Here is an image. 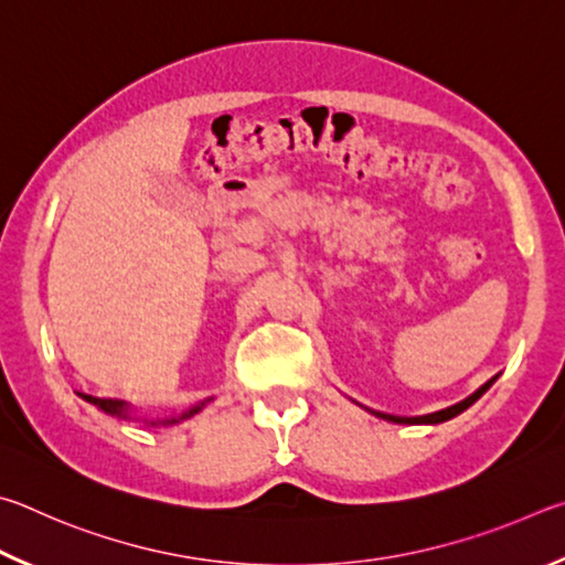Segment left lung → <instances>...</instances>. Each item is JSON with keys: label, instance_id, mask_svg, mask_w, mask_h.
<instances>
[{"label": "left lung", "instance_id": "obj_1", "mask_svg": "<svg viewBox=\"0 0 565 565\" xmlns=\"http://www.w3.org/2000/svg\"><path fill=\"white\" fill-rule=\"evenodd\" d=\"M493 382H497V377L489 380L487 384H483V387H479L477 392L471 394V397H467V399L459 402V404H454V407H447V409L434 412V414H424V417H394V414H382V412H374V417L387 419V422H394V424H439V422H447V419H451V417H457V414H461L463 409H469L471 404L477 402V399L481 397V394L491 387Z\"/></svg>", "mask_w": 565, "mask_h": 565}]
</instances>
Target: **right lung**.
<instances>
[{
  "mask_svg": "<svg viewBox=\"0 0 565 565\" xmlns=\"http://www.w3.org/2000/svg\"><path fill=\"white\" fill-rule=\"evenodd\" d=\"M82 397H84L86 402L96 404V407H102V409L108 412V414H124V417H126L124 402H118V399H98V397H88V394H82ZM203 404H205V402H203ZM203 404H198V407H193V409H188L185 414H181V422H183V419H191L193 414L201 412ZM175 422H178V419H161V424H175Z\"/></svg>",
  "mask_w": 565,
  "mask_h": 565,
  "instance_id": "obj_1",
  "label": "right lung"
}]
</instances>
